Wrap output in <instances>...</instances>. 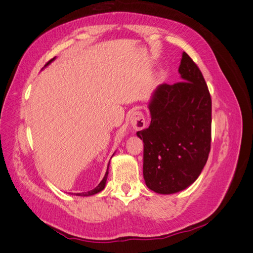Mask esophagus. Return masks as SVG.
Wrapping results in <instances>:
<instances>
[{"mask_svg":"<svg viewBox=\"0 0 253 253\" xmlns=\"http://www.w3.org/2000/svg\"><path fill=\"white\" fill-rule=\"evenodd\" d=\"M129 122L135 129H142L145 126V118L141 111H135L129 117Z\"/></svg>","mask_w":253,"mask_h":253,"instance_id":"esophagus-1","label":"esophagus"}]
</instances>
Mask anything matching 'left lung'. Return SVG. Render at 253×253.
<instances>
[{
    "label": "left lung",
    "mask_w": 253,
    "mask_h": 253,
    "mask_svg": "<svg viewBox=\"0 0 253 253\" xmlns=\"http://www.w3.org/2000/svg\"><path fill=\"white\" fill-rule=\"evenodd\" d=\"M183 81L163 83L153 94L151 124L137 132L143 141V177L156 193L172 194L193 183L211 148L212 101L204 76L182 52Z\"/></svg>",
    "instance_id": "1"
}]
</instances>
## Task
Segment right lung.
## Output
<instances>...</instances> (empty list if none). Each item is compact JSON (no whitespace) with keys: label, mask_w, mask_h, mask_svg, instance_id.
Instances as JSON below:
<instances>
[{"label":"right lung","mask_w":253,"mask_h":253,"mask_svg":"<svg viewBox=\"0 0 253 253\" xmlns=\"http://www.w3.org/2000/svg\"><path fill=\"white\" fill-rule=\"evenodd\" d=\"M53 59H55V58H52L50 61H48V62H47L46 64H45V66H46L47 64H49ZM108 170H109V167H108ZM108 170H106V173H105V175H104L103 179L100 181V183H99V185H98L95 189L90 190V191H88V192H85V193H77L76 195H78V196H88V195H94V194H96V193H98V192H100V191H101V190H103V189H104V187H105L106 178H108V174H109Z\"/></svg>","instance_id":"right-lung-1"}]
</instances>
